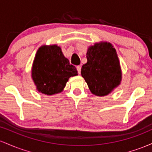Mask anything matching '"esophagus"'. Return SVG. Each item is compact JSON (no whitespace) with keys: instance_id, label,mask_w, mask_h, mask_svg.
I'll list each match as a JSON object with an SVG mask.
<instances>
[{"instance_id":"1","label":"esophagus","mask_w":152,"mask_h":152,"mask_svg":"<svg viewBox=\"0 0 152 152\" xmlns=\"http://www.w3.org/2000/svg\"><path fill=\"white\" fill-rule=\"evenodd\" d=\"M76 69H77V71H78V74H81V67L80 66H77V67H76Z\"/></svg>"}]
</instances>
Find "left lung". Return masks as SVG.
<instances>
[{"label":"left lung","mask_w":152,"mask_h":152,"mask_svg":"<svg viewBox=\"0 0 152 152\" xmlns=\"http://www.w3.org/2000/svg\"><path fill=\"white\" fill-rule=\"evenodd\" d=\"M87 63L81 74L93 94L104 96L120 84L121 71L116 50L110 43H96L88 48Z\"/></svg>","instance_id":"left-lung-1"}]
</instances>
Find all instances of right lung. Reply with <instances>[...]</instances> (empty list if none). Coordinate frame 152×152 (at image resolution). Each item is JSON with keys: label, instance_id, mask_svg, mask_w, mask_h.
Segmentation results:
<instances>
[{"label": "right lung", "instance_id": "1", "mask_svg": "<svg viewBox=\"0 0 152 152\" xmlns=\"http://www.w3.org/2000/svg\"><path fill=\"white\" fill-rule=\"evenodd\" d=\"M78 75L74 66L56 45L38 50L32 67V78L38 91L47 95L61 92L71 76Z\"/></svg>", "mask_w": 152, "mask_h": 152}]
</instances>
